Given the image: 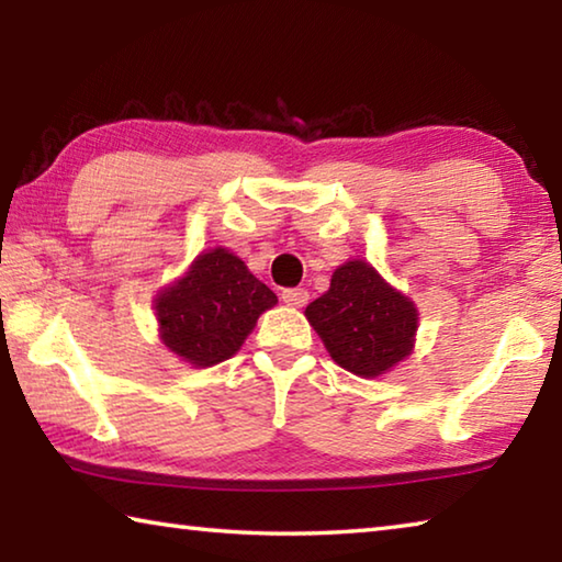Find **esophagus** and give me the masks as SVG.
<instances>
[{
  "label": "esophagus",
  "instance_id": "1",
  "mask_svg": "<svg viewBox=\"0 0 562 562\" xmlns=\"http://www.w3.org/2000/svg\"><path fill=\"white\" fill-rule=\"evenodd\" d=\"M310 300V292L302 290V288H294V290H284L282 292V302L290 304V307H304Z\"/></svg>",
  "mask_w": 562,
  "mask_h": 562
}]
</instances>
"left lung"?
<instances>
[{
    "mask_svg": "<svg viewBox=\"0 0 562 562\" xmlns=\"http://www.w3.org/2000/svg\"><path fill=\"white\" fill-rule=\"evenodd\" d=\"M304 317L347 372L376 379L414 351L418 310L367 260L331 272L329 290L307 304Z\"/></svg>",
    "mask_w": 562,
    "mask_h": 562,
    "instance_id": "obj_1",
    "label": "left lung"
}]
</instances>
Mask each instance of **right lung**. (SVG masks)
I'll use <instances>...</instances> for the list:
<instances>
[{
    "instance_id": "1",
    "label": "right lung",
    "mask_w": 562,
    "mask_h": 562,
    "mask_svg": "<svg viewBox=\"0 0 562 562\" xmlns=\"http://www.w3.org/2000/svg\"><path fill=\"white\" fill-rule=\"evenodd\" d=\"M274 304L278 294L255 278L235 252L213 247L158 290L154 300L158 337L180 361L205 369L231 359L262 312Z\"/></svg>"
}]
</instances>
